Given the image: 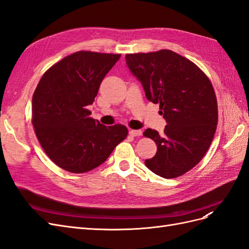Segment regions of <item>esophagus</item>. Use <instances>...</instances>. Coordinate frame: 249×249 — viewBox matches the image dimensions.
Returning <instances> with one entry per match:
<instances>
[{
	"mask_svg": "<svg viewBox=\"0 0 249 249\" xmlns=\"http://www.w3.org/2000/svg\"><path fill=\"white\" fill-rule=\"evenodd\" d=\"M130 135L133 137H136V136H141L142 135V131L141 130H131L130 131Z\"/></svg>",
	"mask_w": 249,
	"mask_h": 249,
	"instance_id": "34e87169",
	"label": "esophagus"
}]
</instances>
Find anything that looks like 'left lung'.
I'll list each match as a JSON object with an SVG mask.
<instances>
[{
  "instance_id": "left-lung-1",
  "label": "left lung",
  "mask_w": 249,
  "mask_h": 249,
  "mask_svg": "<svg viewBox=\"0 0 249 249\" xmlns=\"http://www.w3.org/2000/svg\"><path fill=\"white\" fill-rule=\"evenodd\" d=\"M146 99L160 104L164 133L146 129L157 153L145 160L157 176L173 178L197 165L212 143L218 122L217 100L208 77L190 60L169 50L125 55Z\"/></svg>"
}]
</instances>
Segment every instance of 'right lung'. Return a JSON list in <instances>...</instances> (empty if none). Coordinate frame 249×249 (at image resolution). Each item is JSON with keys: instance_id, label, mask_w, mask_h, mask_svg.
I'll return each mask as SVG.
<instances>
[{"instance_id": "right-lung-1", "label": "right lung", "mask_w": 249, "mask_h": 249, "mask_svg": "<svg viewBox=\"0 0 249 249\" xmlns=\"http://www.w3.org/2000/svg\"><path fill=\"white\" fill-rule=\"evenodd\" d=\"M119 58L81 51L41 77L32 99V124L43 150L60 168L73 173L92 170L125 139L124 125H104L87 110Z\"/></svg>"}]
</instances>
